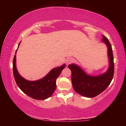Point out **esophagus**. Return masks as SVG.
<instances>
[{
  "label": "esophagus",
  "mask_w": 126,
  "mask_h": 126,
  "mask_svg": "<svg viewBox=\"0 0 126 126\" xmlns=\"http://www.w3.org/2000/svg\"><path fill=\"white\" fill-rule=\"evenodd\" d=\"M74 61V59L72 58H68L67 59V61H66V62H67V64H71L72 62H73Z\"/></svg>",
  "instance_id": "1"
}]
</instances>
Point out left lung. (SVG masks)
Listing matches in <instances>:
<instances>
[{
    "mask_svg": "<svg viewBox=\"0 0 126 126\" xmlns=\"http://www.w3.org/2000/svg\"><path fill=\"white\" fill-rule=\"evenodd\" d=\"M108 48L109 68L106 73L98 76L88 75L78 65L69 64L68 68L72 72V86L77 93L83 96L92 98L97 96L105 90L113 77L114 62L111 44L105 36L102 40Z\"/></svg>",
    "mask_w": 126,
    "mask_h": 126,
    "instance_id": "8db88e82",
    "label": "left lung"
}]
</instances>
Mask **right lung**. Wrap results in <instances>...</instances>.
Masks as SVG:
<instances>
[{
    "instance_id": "obj_1",
    "label": "right lung",
    "mask_w": 126,
    "mask_h": 126,
    "mask_svg": "<svg viewBox=\"0 0 126 126\" xmlns=\"http://www.w3.org/2000/svg\"><path fill=\"white\" fill-rule=\"evenodd\" d=\"M16 51L17 49L16 54ZM65 65L64 64L61 67L52 69L44 78L39 80L29 81L23 78L19 74L16 67V55H15L13 62V71L17 86L23 92L33 99L43 100L50 97L54 93L57 87V78Z\"/></svg>"
}]
</instances>
